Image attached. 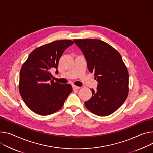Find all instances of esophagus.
<instances>
[{
	"label": "esophagus",
	"instance_id": "obj_1",
	"mask_svg": "<svg viewBox=\"0 0 153 153\" xmlns=\"http://www.w3.org/2000/svg\"><path fill=\"white\" fill-rule=\"evenodd\" d=\"M73 90H78L80 88V87H77V86H76V85H73Z\"/></svg>",
	"mask_w": 153,
	"mask_h": 153
}]
</instances>
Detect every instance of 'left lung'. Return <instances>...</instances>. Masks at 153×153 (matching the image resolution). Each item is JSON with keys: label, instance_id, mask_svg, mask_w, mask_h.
Here are the masks:
<instances>
[{"label": "left lung", "instance_id": "1", "mask_svg": "<svg viewBox=\"0 0 153 153\" xmlns=\"http://www.w3.org/2000/svg\"><path fill=\"white\" fill-rule=\"evenodd\" d=\"M84 53L87 67L98 82L91 98L85 102L93 114L107 116L116 111L126 100L129 91V74L119 52L102 41L74 39Z\"/></svg>", "mask_w": 153, "mask_h": 153}]
</instances>
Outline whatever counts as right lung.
Returning a JSON list of instances; mask_svg holds the SVG:
<instances>
[{"instance_id":"right-lung-1","label":"right lung","mask_w":153,"mask_h":153,"mask_svg":"<svg viewBox=\"0 0 153 153\" xmlns=\"http://www.w3.org/2000/svg\"><path fill=\"white\" fill-rule=\"evenodd\" d=\"M74 44L71 40H59L33 51L19 74V93L25 104L35 113L48 115L60 109L72 92L70 84L55 82L51 71L56 69L63 52Z\"/></svg>"}]
</instances>
